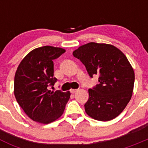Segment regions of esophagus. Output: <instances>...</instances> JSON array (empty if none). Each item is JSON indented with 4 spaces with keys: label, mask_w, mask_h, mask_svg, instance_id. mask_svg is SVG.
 <instances>
[{
    "label": "esophagus",
    "mask_w": 148,
    "mask_h": 148,
    "mask_svg": "<svg viewBox=\"0 0 148 148\" xmlns=\"http://www.w3.org/2000/svg\"><path fill=\"white\" fill-rule=\"evenodd\" d=\"M77 91H78V89H72V90H70V92H71V93H75V92H76Z\"/></svg>",
    "instance_id": "1"
}]
</instances>
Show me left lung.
Returning <instances> with one entry per match:
<instances>
[{
	"instance_id": "1",
	"label": "left lung",
	"mask_w": 148,
	"mask_h": 148,
	"mask_svg": "<svg viewBox=\"0 0 148 148\" xmlns=\"http://www.w3.org/2000/svg\"><path fill=\"white\" fill-rule=\"evenodd\" d=\"M73 55L85 66L90 78L99 76V84L88 90L87 114L102 121L117 117L131 99L135 81L126 56L114 46L95 42L81 46Z\"/></svg>"
}]
</instances>
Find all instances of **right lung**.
Returning a JSON list of instances; mask_svg holds the SVG:
<instances>
[{
	"label": "right lung",
	"instance_id": "right-lung-1",
	"mask_svg": "<svg viewBox=\"0 0 148 148\" xmlns=\"http://www.w3.org/2000/svg\"><path fill=\"white\" fill-rule=\"evenodd\" d=\"M65 49L51 46L36 48L26 56L15 73L14 93L18 104L33 121L48 124L64 113L70 92L49 90L54 77L53 60Z\"/></svg>",
	"mask_w": 148,
	"mask_h": 148
}]
</instances>
